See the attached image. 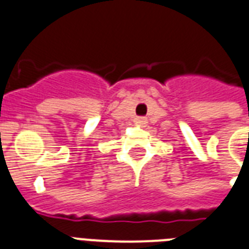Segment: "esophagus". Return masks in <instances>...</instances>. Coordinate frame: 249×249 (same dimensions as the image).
I'll use <instances>...</instances> for the list:
<instances>
[{"label": "esophagus", "instance_id": "1", "mask_svg": "<svg viewBox=\"0 0 249 249\" xmlns=\"http://www.w3.org/2000/svg\"><path fill=\"white\" fill-rule=\"evenodd\" d=\"M135 123L138 125H141V126H143V125H145V123H147V119H145L144 116H138V118H135Z\"/></svg>", "mask_w": 249, "mask_h": 249}]
</instances>
